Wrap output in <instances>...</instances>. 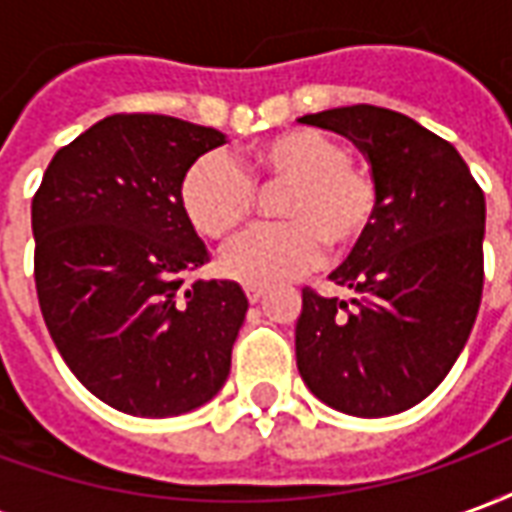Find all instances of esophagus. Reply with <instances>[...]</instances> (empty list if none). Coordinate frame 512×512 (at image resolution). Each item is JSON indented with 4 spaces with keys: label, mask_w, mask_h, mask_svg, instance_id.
Instances as JSON below:
<instances>
[{
    "label": "esophagus",
    "mask_w": 512,
    "mask_h": 512,
    "mask_svg": "<svg viewBox=\"0 0 512 512\" xmlns=\"http://www.w3.org/2000/svg\"><path fill=\"white\" fill-rule=\"evenodd\" d=\"M246 299L252 301V304H257V301L263 299V293H266V288H260V285H246Z\"/></svg>",
    "instance_id": "34e87169"
}]
</instances>
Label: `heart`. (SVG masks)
<instances>
[{
	"mask_svg": "<svg viewBox=\"0 0 512 512\" xmlns=\"http://www.w3.org/2000/svg\"><path fill=\"white\" fill-rule=\"evenodd\" d=\"M255 179L263 189L288 191L279 200L282 224L246 230L219 255L222 274L249 285H274L310 271L329 249L348 257L378 216V186L351 164V150L332 136L296 128L257 145L246 172L224 153L197 158L180 183V202L202 235L222 238L255 208Z\"/></svg>",
	"mask_w": 512,
	"mask_h": 512,
	"instance_id": "b5f03b06",
	"label": "heart"
}]
</instances>
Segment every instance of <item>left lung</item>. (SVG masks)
<instances>
[{
  "instance_id": "left-lung-1",
  "label": "left lung",
  "mask_w": 512,
  "mask_h": 512,
  "mask_svg": "<svg viewBox=\"0 0 512 512\" xmlns=\"http://www.w3.org/2000/svg\"><path fill=\"white\" fill-rule=\"evenodd\" d=\"M299 123L362 150L378 216L329 277L351 301L301 290L296 365L326 406L392 417L444 381L472 334L483 299V189L450 142L392 109L340 106Z\"/></svg>"
}]
</instances>
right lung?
Returning <instances> with one entry per match:
<instances>
[{
	"instance_id": "right-lung-1",
	"label": "right lung",
	"mask_w": 512,
	"mask_h": 512,
	"mask_svg": "<svg viewBox=\"0 0 512 512\" xmlns=\"http://www.w3.org/2000/svg\"><path fill=\"white\" fill-rule=\"evenodd\" d=\"M227 142L167 115H112L57 150L32 200L35 288L57 351L134 417L205 406L246 318L230 279L186 282L208 249L183 211L186 169Z\"/></svg>"
}]
</instances>
